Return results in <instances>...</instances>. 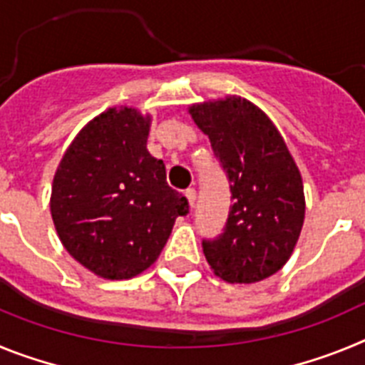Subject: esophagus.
I'll list each match as a JSON object with an SVG mask.
<instances>
[{
	"instance_id": "34e87169",
	"label": "esophagus",
	"mask_w": 365,
	"mask_h": 365,
	"mask_svg": "<svg viewBox=\"0 0 365 365\" xmlns=\"http://www.w3.org/2000/svg\"><path fill=\"white\" fill-rule=\"evenodd\" d=\"M185 195H186V199H188L190 208H193V205H195V190L188 188V190H186V192H185Z\"/></svg>"
}]
</instances>
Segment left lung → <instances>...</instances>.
<instances>
[{"label": "left lung", "instance_id": "8db88e82", "mask_svg": "<svg viewBox=\"0 0 365 365\" xmlns=\"http://www.w3.org/2000/svg\"><path fill=\"white\" fill-rule=\"evenodd\" d=\"M230 182L225 230L202 241L208 265L228 283H256L285 265L305 217L299 170L265 113L241 96L190 106Z\"/></svg>", "mask_w": 365, "mask_h": 365}]
</instances>
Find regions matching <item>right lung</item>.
<instances>
[{"instance_id":"add662e5","label":"right lung","mask_w":365,"mask_h":365,"mask_svg":"<svg viewBox=\"0 0 365 365\" xmlns=\"http://www.w3.org/2000/svg\"><path fill=\"white\" fill-rule=\"evenodd\" d=\"M150 115L109 108L83 125L54 173L51 215L80 265L106 279H130L157 261L188 201L166 182L146 143Z\"/></svg>"}]
</instances>
